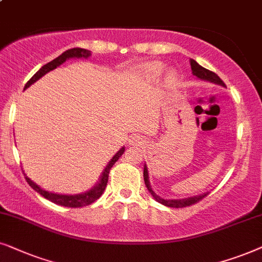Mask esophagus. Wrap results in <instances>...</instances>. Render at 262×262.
Returning a JSON list of instances; mask_svg holds the SVG:
<instances>
[{
	"label": "esophagus",
	"mask_w": 262,
	"mask_h": 262,
	"mask_svg": "<svg viewBox=\"0 0 262 262\" xmlns=\"http://www.w3.org/2000/svg\"><path fill=\"white\" fill-rule=\"evenodd\" d=\"M144 142H142V140L139 137H133L129 140V145L130 146H141Z\"/></svg>",
	"instance_id": "obj_1"
}]
</instances>
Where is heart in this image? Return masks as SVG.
Masks as SVG:
<instances>
[{"label":"heart","mask_w":262,"mask_h":262,"mask_svg":"<svg viewBox=\"0 0 262 262\" xmlns=\"http://www.w3.org/2000/svg\"><path fill=\"white\" fill-rule=\"evenodd\" d=\"M164 69H165V67H164V64L162 63V62H151V63H147L144 67V74H145V76H147L148 79H157L163 74ZM167 80L171 82H175L176 81L175 73L173 72L169 73Z\"/></svg>","instance_id":"b5f03b06"}]
</instances>
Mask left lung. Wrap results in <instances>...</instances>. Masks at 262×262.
Segmentation results:
<instances>
[{
    "mask_svg": "<svg viewBox=\"0 0 262 262\" xmlns=\"http://www.w3.org/2000/svg\"><path fill=\"white\" fill-rule=\"evenodd\" d=\"M190 67H191V72H193V75L196 76L198 79L200 80H205V81H210L213 83H217V85H221L223 87H225V83L223 82V80L219 78V76L215 74V73L208 71V69L201 67L200 64L198 63L196 61H194L193 58H190ZM149 177H148V170H147V165H144V181L146 187H147V190L151 193V195L155 199L156 201H158L159 204L164 205V206L167 207H173V208H181V207H187L190 206V205L196 204L204 199L208 193H204L201 195H196V196H190V198H186V199H163L160 198L159 195H157L155 191H153L151 184H149Z\"/></svg>",
    "mask_w": 262,
    "mask_h": 262,
    "instance_id": "obj_1",
    "label": "left lung"
}]
</instances>
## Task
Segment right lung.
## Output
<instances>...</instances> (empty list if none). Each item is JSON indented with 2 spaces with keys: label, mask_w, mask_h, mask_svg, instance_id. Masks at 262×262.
Here are the masks:
<instances>
[{
  "label": "right lung",
  "mask_w": 262,
  "mask_h": 262,
  "mask_svg": "<svg viewBox=\"0 0 262 262\" xmlns=\"http://www.w3.org/2000/svg\"><path fill=\"white\" fill-rule=\"evenodd\" d=\"M90 56H91V51L86 50V49H80V48L69 49V50L64 51L63 54L58 56V57H56L55 60H52L51 62H49V63L44 64L43 67H41L39 71H38L36 74H34L32 78L29 80V81H27V83L25 85V89L24 90H26L27 87H30L32 83L36 82L37 80H39L41 76H44L45 74H47V73H49L50 71H54L55 68L58 67V66L64 63L66 61L69 60V58H87V57H90ZM123 152H124V147H122L120 151H118L116 155L111 158L110 162L107 163L106 167L102 172V176H100L99 182L97 183L93 188H91L90 190H87V191H85V193H81V194L67 195V194L51 193V191H48V190L43 189V188H40L38 184L34 183L32 180H30L29 177L25 175V173H24V175H25L27 183H29L30 186L37 191V193H39L41 196L48 199L49 201L60 205V206H64V207H73V208L83 207V206H87V205H91L96 200H98V199L100 198V195L104 193V190H105V187H106V183H107V179H109L110 169L113 167L114 164L116 163L118 159H120V157L123 155Z\"/></svg>",
  "instance_id": "add662e5"
}]
</instances>
